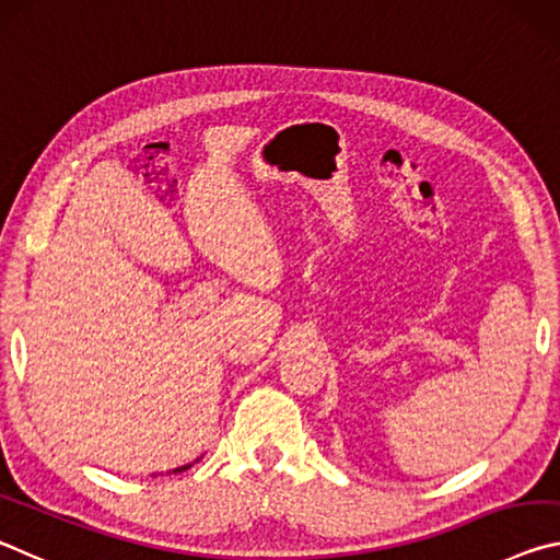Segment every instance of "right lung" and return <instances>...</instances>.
<instances>
[{"instance_id":"1","label":"right lung","mask_w":560,"mask_h":560,"mask_svg":"<svg viewBox=\"0 0 560 560\" xmlns=\"http://www.w3.org/2000/svg\"><path fill=\"white\" fill-rule=\"evenodd\" d=\"M183 469H188V466H180V469H176V471H183Z\"/></svg>"}]
</instances>
